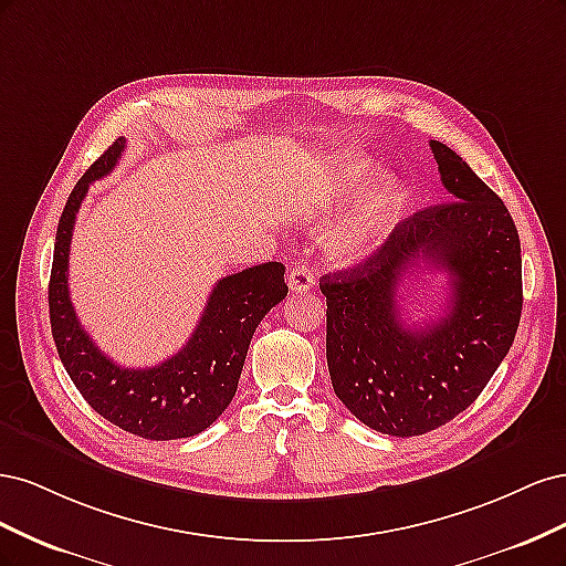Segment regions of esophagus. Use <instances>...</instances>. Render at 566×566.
<instances>
[{
    "label": "esophagus",
    "instance_id": "esophagus-1",
    "mask_svg": "<svg viewBox=\"0 0 566 566\" xmlns=\"http://www.w3.org/2000/svg\"><path fill=\"white\" fill-rule=\"evenodd\" d=\"M314 285H316V279H314V271L310 264H302V266H295L293 271H290V276H287L290 293H306V290H312Z\"/></svg>",
    "mask_w": 566,
    "mask_h": 566
}]
</instances>
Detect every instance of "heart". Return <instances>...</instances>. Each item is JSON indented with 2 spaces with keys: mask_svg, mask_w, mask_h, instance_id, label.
I'll return each mask as SVG.
<instances>
[{
  "mask_svg": "<svg viewBox=\"0 0 566 566\" xmlns=\"http://www.w3.org/2000/svg\"><path fill=\"white\" fill-rule=\"evenodd\" d=\"M378 177V165L364 156H349L323 167L321 172L304 177L295 188L293 210L302 219H323L352 196L361 193ZM403 202V186L391 177L375 184L368 198L339 221L331 245L342 262H356L380 248Z\"/></svg>",
  "mask_w": 566,
  "mask_h": 566,
  "instance_id": "heart-1",
  "label": "heart"
}]
</instances>
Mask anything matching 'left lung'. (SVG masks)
<instances>
[{
	"label": "left lung",
	"instance_id": "left-lung-1",
	"mask_svg": "<svg viewBox=\"0 0 566 566\" xmlns=\"http://www.w3.org/2000/svg\"><path fill=\"white\" fill-rule=\"evenodd\" d=\"M451 200L401 221L366 262L325 273V358L337 399L370 430L418 437L462 413L501 366L522 316V248L503 200L447 144L430 142ZM447 270L443 317L406 326L408 268Z\"/></svg>",
	"mask_w": 566,
	"mask_h": 566
}]
</instances>
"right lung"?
<instances>
[{"instance_id":"1","label":"right lung","mask_w":566,"mask_h":566,"mask_svg":"<svg viewBox=\"0 0 566 566\" xmlns=\"http://www.w3.org/2000/svg\"><path fill=\"white\" fill-rule=\"evenodd\" d=\"M125 150L115 139L67 198L56 229L49 279V321L61 364L98 416L153 441L200 434L224 413L238 389L250 339L285 295V266L266 262L219 279L184 349L153 368H123L82 328L67 293L73 227L90 184L113 172Z\"/></svg>"}]
</instances>
